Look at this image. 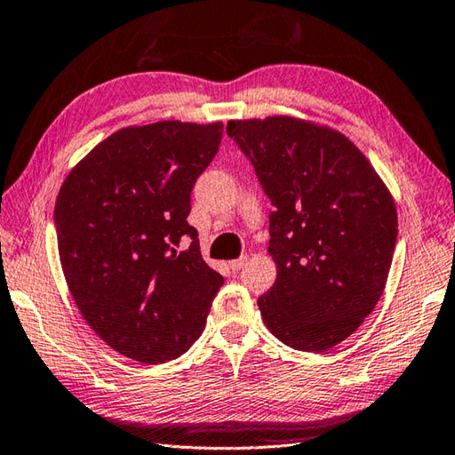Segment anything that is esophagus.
Instances as JSON below:
<instances>
[{
	"label": "esophagus",
	"instance_id": "esophagus-1",
	"mask_svg": "<svg viewBox=\"0 0 455 455\" xmlns=\"http://www.w3.org/2000/svg\"><path fill=\"white\" fill-rule=\"evenodd\" d=\"M246 265V257H241V259H235V260H230L228 263V267L233 268V271L236 273V271H241V268Z\"/></svg>",
	"mask_w": 455,
	"mask_h": 455
}]
</instances>
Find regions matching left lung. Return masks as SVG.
I'll return each mask as SVG.
<instances>
[{
    "label": "left lung",
    "instance_id": "left-lung-1",
    "mask_svg": "<svg viewBox=\"0 0 455 455\" xmlns=\"http://www.w3.org/2000/svg\"><path fill=\"white\" fill-rule=\"evenodd\" d=\"M227 134L255 168L275 211L276 281L259 297L267 329L321 353L375 309L397 241V211L371 163L337 130L291 116L230 120Z\"/></svg>",
    "mask_w": 455,
    "mask_h": 455
}]
</instances>
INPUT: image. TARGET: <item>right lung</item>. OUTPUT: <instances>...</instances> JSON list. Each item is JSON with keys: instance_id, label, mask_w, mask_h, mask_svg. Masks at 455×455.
<instances>
[{"instance_id": "right-lung-1", "label": "right lung", "mask_w": 455, "mask_h": 455, "mask_svg": "<svg viewBox=\"0 0 455 455\" xmlns=\"http://www.w3.org/2000/svg\"><path fill=\"white\" fill-rule=\"evenodd\" d=\"M220 138L222 122L122 128L61 184L53 220L66 283L88 325L124 357L156 365L187 353L225 283L187 220Z\"/></svg>"}]
</instances>
